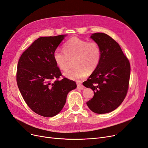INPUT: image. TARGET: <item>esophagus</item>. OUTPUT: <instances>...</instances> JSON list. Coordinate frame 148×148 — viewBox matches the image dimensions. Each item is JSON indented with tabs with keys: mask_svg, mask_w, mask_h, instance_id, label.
<instances>
[{
	"mask_svg": "<svg viewBox=\"0 0 148 148\" xmlns=\"http://www.w3.org/2000/svg\"><path fill=\"white\" fill-rule=\"evenodd\" d=\"M77 88L80 89H84L85 86H83V85L80 84V83H77Z\"/></svg>",
	"mask_w": 148,
	"mask_h": 148,
	"instance_id": "1",
	"label": "esophagus"
}]
</instances>
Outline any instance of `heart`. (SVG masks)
I'll return each instance as SVG.
<instances>
[{"label": "heart", "instance_id": "obj_1", "mask_svg": "<svg viewBox=\"0 0 148 148\" xmlns=\"http://www.w3.org/2000/svg\"><path fill=\"white\" fill-rule=\"evenodd\" d=\"M74 57L75 67L64 73L63 75L70 80H78L85 77L88 71L92 73L97 68L101 59V49L97 43L73 37L64 45L63 51L56 49L53 53L56 65L62 71L68 68L69 59Z\"/></svg>", "mask_w": 148, "mask_h": 148}]
</instances>
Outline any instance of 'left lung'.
<instances>
[{
  "label": "left lung",
  "instance_id": "left-lung-1",
  "mask_svg": "<svg viewBox=\"0 0 148 148\" xmlns=\"http://www.w3.org/2000/svg\"><path fill=\"white\" fill-rule=\"evenodd\" d=\"M90 38L99 45L101 59L97 68L83 83L94 92V97L86 105L95 113L106 114L117 108L126 97L131 74L130 63L119 45L110 36L95 33Z\"/></svg>",
  "mask_w": 148,
  "mask_h": 148
}]
</instances>
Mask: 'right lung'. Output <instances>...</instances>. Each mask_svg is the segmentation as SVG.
<instances>
[{"label": "right lung", "mask_w": 148, "mask_h": 148, "mask_svg": "<svg viewBox=\"0 0 148 148\" xmlns=\"http://www.w3.org/2000/svg\"><path fill=\"white\" fill-rule=\"evenodd\" d=\"M66 36L39 37L18 62L17 83L22 97L34 112L45 117L58 114L68 92L77 87L73 80H58L62 74L53 59L54 52Z\"/></svg>", "instance_id": "1"}]
</instances>
